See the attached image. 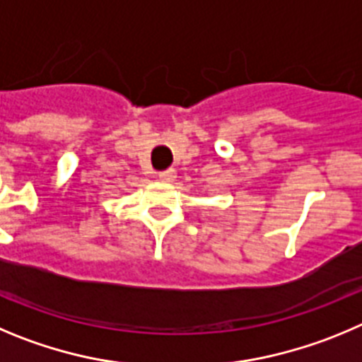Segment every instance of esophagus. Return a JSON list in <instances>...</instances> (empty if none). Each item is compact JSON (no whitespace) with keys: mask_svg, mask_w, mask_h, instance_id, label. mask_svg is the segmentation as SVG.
Here are the masks:
<instances>
[{"mask_svg":"<svg viewBox=\"0 0 362 362\" xmlns=\"http://www.w3.org/2000/svg\"><path fill=\"white\" fill-rule=\"evenodd\" d=\"M158 178H160L162 182H173L175 178H177V171H175L173 168L165 169V171H160V173H158Z\"/></svg>","mask_w":362,"mask_h":362,"instance_id":"34e87169","label":"esophagus"}]
</instances>
